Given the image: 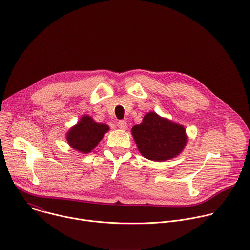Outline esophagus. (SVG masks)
Here are the masks:
<instances>
[{"label":"esophagus","mask_w":250,"mask_h":250,"mask_svg":"<svg viewBox=\"0 0 250 250\" xmlns=\"http://www.w3.org/2000/svg\"><path fill=\"white\" fill-rule=\"evenodd\" d=\"M118 127H119L120 129L125 130V129L127 128V124H126V122H125V121H120V122L118 123Z\"/></svg>","instance_id":"obj_1"}]
</instances>
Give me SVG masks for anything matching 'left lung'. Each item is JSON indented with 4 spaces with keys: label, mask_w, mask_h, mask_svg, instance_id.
I'll use <instances>...</instances> for the list:
<instances>
[{
    "label": "left lung",
    "mask_w": 250,
    "mask_h": 250,
    "mask_svg": "<svg viewBox=\"0 0 250 250\" xmlns=\"http://www.w3.org/2000/svg\"><path fill=\"white\" fill-rule=\"evenodd\" d=\"M131 134L140 154L152 161H165L179 155L185 148L188 136L185 127L154 112L147 113L141 124L131 128Z\"/></svg>",
    "instance_id": "left-lung-1"
}]
</instances>
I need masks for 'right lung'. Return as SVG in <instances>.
<instances>
[{"label": "right lung", "mask_w": 250, "mask_h": 250, "mask_svg": "<svg viewBox=\"0 0 250 250\" xmlns=\"http://www.w3.org/2000/svg\"><path fill=\"white\" fill-rule=\"evenodd\" d=\"M109 129L108 125L97 123L92 117L84 115L75 125L67 131L66 139L71 148L87 154L99 145Z\"/></svg>", "instance_id": "1"}]
</instances>
